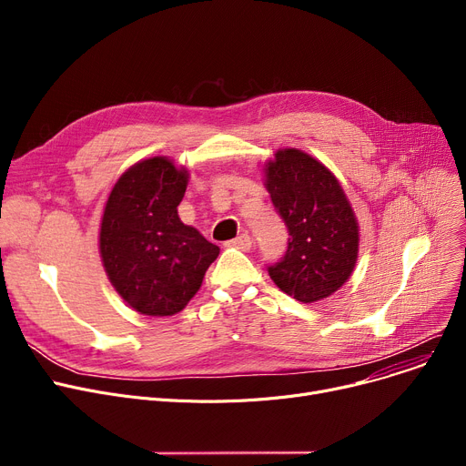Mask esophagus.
I'll use <instances>...</instances> for the list:
<instances>
[{
	"label": "esophagus",
	"mask_w": 466,
	"mask_h": 466,
	"mask_svg": "<svg viewBox=\"0 0 466 466\" xmlns=\"http://www.w3.org/2000/svg\"><path fill=\"white\" fill-rule=\"evenodd\" d=\"M251 243H253L251 236L243 232V234H238L234 239H230V241L227 243V246H230V248H238V249H241V251H249Z\"/></svg>",
	"instance_id": "esophagus-1"
}]
</instances>
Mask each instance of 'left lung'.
Listing matches in <instances>:
<instances>
[{"mask_svg":"<svg viewBox=\"0 0 466 466\" xmlns=\"http://www.w3.org/2000/svg\"><path fill=\"white\" fill-rule=\"evenodd\" d=\"M266 188L290 236L268 274L299 302L330 297L351 276L359 251V227L344 190L321 162L297 149L268 162Z\"/></svg>","mask_w":466,"mask_h":466,"instance_id":"8db88e82","label":"left lung"}]
</instances>
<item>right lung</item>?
Listing matches in <instances>:
<instances>
[{"instance_id": "right-lung-1", "label": "right lung", "mask_w": 466, "mask_h": 466, "mask_svg": "<svg viewBox=\"0 0 466 466\" xmlns=\"http://www.w3.org/2000/svg\"><path fill=\"white\" fill-rule=\"evenodd\" d=\"M188 176L155 157L134 164L106 204L100 251L106 272L136 311L174 315L198 292L218 248L181 223L177 206Z\"/></svg>"}]
</instances>
